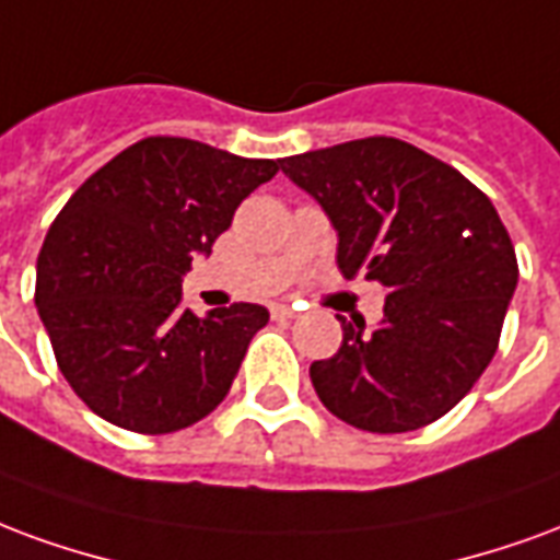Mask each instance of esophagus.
<instances>
[{"label": "esophagus", "instance_id": "obj_1", "mask_svg": "<svg viewBox=\"0 0 560 560\" xmlns=\"http://www.w3.org/2000/svg\"><path fill=\"white\" fill-rule=\"evenodd\" d=\"M271 316H275V319H295V310L289 307V304H275V307H271Z\"/></svg>", "mask_w": 560, "mask_h": 560}]
</instances>
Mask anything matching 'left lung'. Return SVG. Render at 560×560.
Wrapping results in <instances>:
<instances>
[{
	"mask_svg": "<svg viewBox=\"0 0 560 560\" xmlns=\"http://www.w3.org/2000/svg\"><path fill=\"white\" fill-rule=\"evenodd\" d=\"M337 230L346 280L385 285V319L342 325L310 378L330 415L366 432L427 427L492 361L520 280L516 250L483 190L411 142L366 137L280 161Z\"/></svg>",
	"mask_w": 560,
	"mask_h": 560,
	"instance_id": "1",
	"label": "left lung"
}]
</instances>
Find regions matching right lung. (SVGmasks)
Instances as JSON below:
<instances>
[{
  "instance_id": "1",
  "label": "right lung",
  "mask_w": 560,
  "mask_h": 560,
  "mask_svg": "<svg viewBox=\"0 0 560 560\" xmlns=\"http://www.w3.org/2000/svg\"><path fill=\"white\" fill-rule=\"evenodd\" d=\"M280 161L185 137H145L89 175L52 220L35 304L56 364L97 418L142 435L178 432L230 394L259 304L196 316L182 277Z\"/></svg>"
}]
</instances>
